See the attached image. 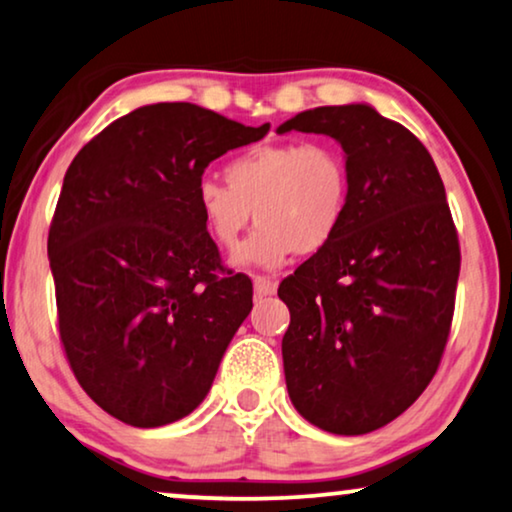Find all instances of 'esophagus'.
<instances>
[{"label": "esophagus", "instance_id": "1", "mask_svg": "<svg viewBox=\"0 0 512 512\" xmlns=\"http://www.w3.org/2000/svg\"><path fill=\"white\" fill-rule=\"evenodd\" d=\"M254 291H256V295H274V293H277V281L256 274V277H254Z\"/></svg>", "mask_w": 512, "mask_h": 512}]
</instances>
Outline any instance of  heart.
I'll return each instance as SVG.
<instances>
[{"instance_id": "b5f03b06", "label": "heart", "mask_w": 512, "mask_h": 512, "mask_svg": "<svg viewBox=\"0 0 512 512\" xmlns=\"http://www.w3.org/2000/svg\"><path fill=\"white\" fill-rule=\"evenodd\" d=\"M224 184L198 182L196 207L210 238L233 249L251 212L258 228L233 254L238 268H279L328 247L351 203V170L335 143L256 145L224 166Z\"/></svg>"}]
</instances>
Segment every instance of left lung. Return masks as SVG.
<instances>
[{
  "instance_id": "8db88e82",
  "label": "left lung",
  "mask_w": 512,
  "mask_h": 512,
  "mask_svg": "<svg viewBox=\"0 0 512 512\" xmlns=\"http://www.w3.org/2000/svg\"><path fill=\"white\" fill-rule=\"evenodd\" d=\"M335 138L351 170L342 228L286 277L288 397L330 434L374 432L439 369L455 311L459 242L425 145L367 103L321 106L277 133Z\"/></svg>"
}]
</instances>
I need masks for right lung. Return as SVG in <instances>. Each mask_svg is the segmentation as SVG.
Here are the masks:
<instances>
[{
  "label": "right lung",
  "mask_w": 512,
  "mask_h": 512,
  "mask_svg": "<svg viewBox=\"0 0 512 512\" xmlns=\"http://www.w3.org/2000/svg\"><path fill=\"white\" fill-rule=\"evenodd\" d=\"M270 131L196 103H152L108 124L71 161L48 233L59 339L78 383L131 427L203 402L251 307L203 226L205 168Z\"/></svg>",
  "instance_id": "add662e5"
}]
</instances>
